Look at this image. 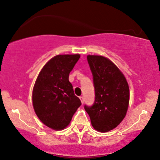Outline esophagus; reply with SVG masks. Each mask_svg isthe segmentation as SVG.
I'll use <instances>...</instances> for the list:
<instances>
[{"label": "esophagus", "instance_id": "esophagus-1", "mask_svg": "<svg viewBox=\"0 0 160 160\" xmlns=\"http://www.w3.org/2000/svg\"><path fill=\"white\" fill-rule=\"evenodd\" d=\"M79 98H80V100H81V102H82V104H83V103H84V97H83V96H80Z\"/></svg>", "mask_w": 160, "mask_h": 160}]
</instances>
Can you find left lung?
I'll use <instances>...</instances> for the list:
<instances>
[{
  "mask_svg": "<svg viewBox=\"0 0 160 160\" xmlns=\"http://www.w3.org/2000/svg\"><path fill=\"white\" fill-rule=\"evenodd\" d=\"M95 92L92 106H84L92 127L108 132L123 121L128 108L130 92L126 78L111 60L101 56H88Z\"/></svg>",
  "mask_w": 160,
  "mask_h": 160,
  "instance_id": "8db88e82",
  "label": "left lung"
}]
</instances>
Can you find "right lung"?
I'll list each match as a JSON object with an SVG mask.
<instances>
[{"instance_id": "add662e5", "label": "right lung", "mask_w": 160, "mask_h": 160, "mask_svg": "<svg viewBox=\"0 0 160 160\" xmlns=\"http://www.w3.org/2000/svg\"><path fill=\"white\" fill-rule=\"evenodd\" d=\"M79 58L78 54L55 56L43 66L34 85V111L44 124L54 130L66 128L82 104L68 81Z\"/></svg>"}]
</instances>
